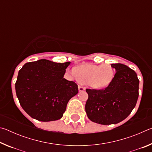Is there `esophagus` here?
Returning <instances> with one entry per match:
<instances>
[{
    "label": "esophagus",
    "mask_w": 152,
    "mask_h": 152,
    "mask_svg": "<svg viewBox=\"0 0 152 152\" xmlns=\"http://www.w3.org/2000/svg\"><path fill=\"white\" fill-rule=\"evenodd\" d=\"M78 90L80 92H82V91H85V87H84L83 86H82L80 84V85H78Z\"/></svg>",
    "instance_id": "1"
}]
</instances>
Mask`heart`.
Wrapping results in <instances>:
<instances>
[{
	"instance_id": "heart-1",
	"label": "heart",
	"mask_w": 152,
	"mask_h": 152,
	"mask_svg": "<svg viewBox=\"0 0 152 152\" xmlns=\"http://www.w3.org/2000/svg\"><path fill=\"white\" fill-rule=\"evenodd\" d=\"M70 72L76 79L86 82L90 86L96 89L109 86L114 78V70L109 64H86L78 68L73 67Z\"/></svg>"
}]
</instances>
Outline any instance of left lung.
<instances>
[{"label": "left lung", "instance_id": "left-lung-1", "mask_svg": "<svg viewBox=\"0 0 152 152\" xmlns=\"http://www.w3.org/2000/svg\"><path fill=\"white\" fill-rule=\"evenodd\" d=\"M114 78L104 89H88L85 105L88 119L101 125H111L126 119L135 107L140 80L134 70L122 64H112Z\"/></svg>", "mask_w": 152, "mask_h": 152}]
</instances>
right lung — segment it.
Wrapping results in <instances>:
<instances>
[{"mask_svg":"<svg viewBox=\"0 0 152 152\" xmlns=\"http://www.w3.org/2000/svg\"><path fill=\"white\" fill-rule=\"evenodd\" d=\"M70 64L42 59L26 63L19 71L17 96L30 117L43 122L62 117L68 101L78 92L75 82L64 78Z\"/></svg>","mask_w":152,"mask_h":152,"instance_id":"obj_1","label":"right lung"}]
</instances>
